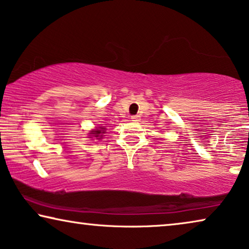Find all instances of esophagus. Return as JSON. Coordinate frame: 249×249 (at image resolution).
Masks as SVG:
<instances>
[{"instance_id": "esophagus-1", "label": "esophagus", "mask_w": 249, "mask_h": 249, "mask_svg": "<svg viewBox=\"0 0 249 249\" xmlns=\"http://www.w3.org/2000/svg\"><path fill=\"white\" fill-rule=\"evenodd\" d=\"M131 120H132L133 122H136V121L140 120V116H139V115H133V116L131 117Z\"/></svg>"}]
</instances>
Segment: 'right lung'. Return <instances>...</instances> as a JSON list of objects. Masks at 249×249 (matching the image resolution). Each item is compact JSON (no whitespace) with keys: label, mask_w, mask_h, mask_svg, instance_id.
<instances>
[{"label":"right lung","mask_w":249,"mask_h":249,"mask_svg":"<svg viewBox=\"0 0 249 249\" xmlns=\"http://www.w3.org/2000/svg\"><path fill=\"white\" fill-rule=\"evenodd\" d=\"M104 133H105V128H104V127H99L98 129H96V131H92V132L90 133V134H92L95 137H99L98 140H101L102 137H103Z\"/></svg>","instance_id":"add662e5"}]
</instances>
